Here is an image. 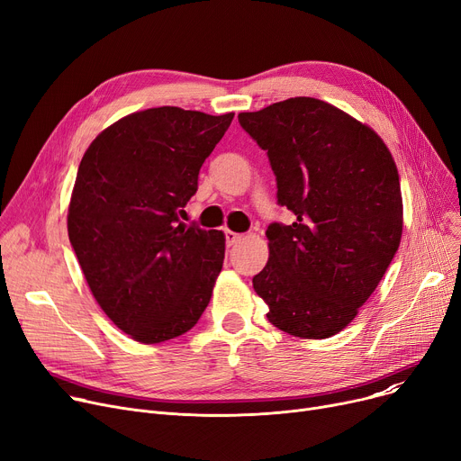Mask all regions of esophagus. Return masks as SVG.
Here are the masks:
<instances>
[{
	"label": "esophagus",
	"mask_w": 461,
	"mask_h": 461,
	"mask_svg": "<svg viewBox=\"0 0 461 461\" xmlns=\"http://www.w3.org/2000/svg\"><path fill=\"white\" fill-rule=\"evenodd\" d=\"M240 239H243V235H240V233H235V231L226 230V245H228V247H233L235 243H239Z\"/></svg>",
	"instance_id": "esophagus-1"
}]
</instances>
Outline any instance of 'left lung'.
Segmentation results:
<instances>
[{
    "label": "left lung",
    "mask_w": 461,
    "mask_h": 461,
    "mask_svg": "<svg viewBox=\"0 0 461 461\" xmlns=\"http://www.w3.org/2000/svg\"><path fill=\"white\" fill-rule=\"evenodd\" d=\"M239 123L276 176V198L295 214L273 222L269 261L252 278L267 320L299 338L346 329L400 247L403 207L391 151L366 125L329 103L295 96Z\"/></svg>",
    "instance_id": "8db88e82"
}]
</instances>
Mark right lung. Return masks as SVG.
Returning a JSON list of instances; mask_svg holds the SVG:
<instances>
[{"mask_svg":"<svg viewBox=\"0 0 461 461\" xmlns=\"http://www.w3.org/2000/svg\"><path fill=\"white\" fill-rule=\"evenodd\" d=\"M231 119L176 106L136 112L96 136L80 162L68 240L93 297L136 342L185 334L211 301L224 233L179 214Z\"/></svg>","mask_w":461,"mask_h":461,"instance_id":"add662e5","label":"right lung"}]
</instances>
